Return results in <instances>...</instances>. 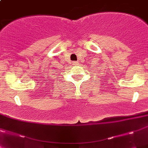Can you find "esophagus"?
<instances>
[{
	"label": "esophagus",
	"instance_id": "1",
	"mask_svg": "<svg viewBox=\"0 0 148 148\" xmlns=\"http://www.w3.org/2000/svg\"><path fill=\"white\" fill-rule=\"evenodd\" d=\"M79 64V63H78V62H75V61H74V62H73V65H74V66H77V65H78Z\"/></svg>",
	"mask_w": 148,
	"mask_h": 148
}]
</instances>
